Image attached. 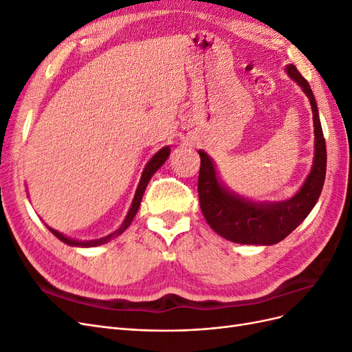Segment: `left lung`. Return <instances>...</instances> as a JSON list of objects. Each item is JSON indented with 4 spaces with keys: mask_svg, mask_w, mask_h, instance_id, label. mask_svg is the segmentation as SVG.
Masks as SVG:
<instances>
[{
    "mask_svg": "<svg viewBox=\"0 0 352 352\" xmlns=\"http://www.w3.org/2000/svg\"><path fill=\"white\" fill-rule=\"evenodd\" d=\"M286 72L310 98L316 138L311 173L308 175L305 184L295 197L282 202H272V204H258V202L245 199L230 192L219 182L214 163L204 151H198L201 157L198 175L201 211L211 229L232 242L273 245L283 241L310 214L322 194L327 155L316 98L310 85L294 65H287Z\"/></svg>",
    "mask_w": 352,
    "mask_h": 352,
    "instance_id": "obj_1",
    "label": "left lung"
}]
</instances>
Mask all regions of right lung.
I'll return each instance as SVG.
<instances>
[{"label": "right lung", "mask_w": 352, "mask_h": 352, "mask_svg": "<svg viewBox=\"0 0 352 352\" xmlns=\"http://www.w3.org/2000/svg\"><path fill=\"white\" fill-rule=\"evenodd\" d=\"M168 154H170V148H168V146H164V148H162V150H160V151L150 160V163H148V164L145 166L144 172H142V177H141V180H140V185H138V189H136V192H135V198H133V201H132L131 210H129V212H127V216H126L124 221L122 223V226H120L119 229H117L116 232H113L111 235L105 236V238H101V239H95V241H74V239L66 238L65 235H61L60 232H57V230H54V229H51V228H48V229H50L52 233H54V235H56L61 242H65V243L70 245V247H97V245H102V243H105V242H109L111 238L119 236L120 233H123V232L127 229V226H129L131 223H132V220H133L135 214L138 212V210H140L141 199H142V195H144V192H145V188H146L148 182H150L151 176L157 172V170L164 164V162L167 160Z\"/></svg>", "instance_id": "1"}]
</instances>
